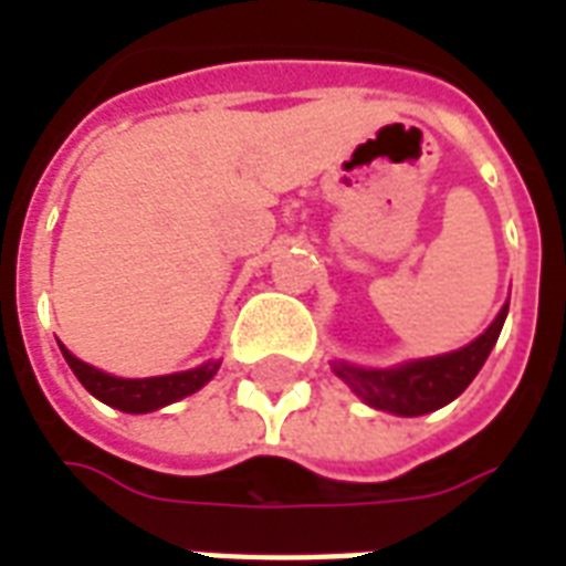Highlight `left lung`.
<instances>
[{
    "mask_svg": "<svg viewBox=\"0 0 566 566\" xmlns=\"http://www.w3.org/2000/svg\"><path fill=\"white\" fill-rule=\"evenodd\" d=\"M506 312H510V303L500 308L494 324L461 352L412 360L397 369H357L348 364H336V376H343L352 385V391L373 409L406 418L427 416L467 391V385L475 379V373L482 369L497 343Z\"/></svg>",
    "mask_w": 566,
    "mask_h": 566,
    "instance_id": "left-lung-1",
    "label": "left lung"
}]
</instances>
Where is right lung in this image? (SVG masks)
Masks as SVG:
<instances>
[{"mask_svg":"<svg viewBox=\"0 0 566 566\" xmlns=\"http://www.w3.org/2000/svg\"><path fill=\"white\" fill-rule=\"evenodd\" d=\"M63 348V345H60ZM63 357L66 364L72 367V373L78 376V381L87 388V391L103 400V403L115 406L120 412H154L166 403H175L181 400L187 394H197L206 381L218 373V364H206V367L190 369V373H175V376H157V379H115L108 376L103 369L91 367L84 364L78 357H72L63 348Z\"/></svg>","mask_w":566,"mask_h":566,"instance_id":"add662e5","label":"right lung"}]
</instances>
